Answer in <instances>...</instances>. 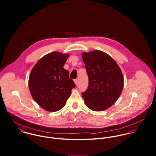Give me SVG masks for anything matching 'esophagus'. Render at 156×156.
<instances>
[{
  "mask_svg": "<svg viewBox=\"0 0 156 156\" xmlns=\"http://www.w3.org/2000/svg\"><path fill=\"white\" fill-rule=\"evenodd\" d=\"M74 82H75V84H76V85H77V84H78V80H77V79L74 80Z\"/></svg>",
  "mask_w": 156,
  "mask_h": 156,
  "instance_id": "1",
  "label": "esophagus"
}]
</instances>
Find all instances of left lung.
I'll return each mask as SVG.
<instances>
[{
    "mask_svg": "<svg viewBox=\"0 0 156 156\" xmlns=\"http://www.w3.org/2000/svg\"><path fill=\"white\" fill-rule=\"evenodd\" d=\"M83 62L88 76V86L82 93L90 109L102 111L114 104L121 94L124 78L115 61L100 50L83 52Z\"/></svg>",
    "mask_w": 156,
    "mask_h": 156,
    "instance_id": "left-lung-1",
    "label": "left lung"
}]
</instances>
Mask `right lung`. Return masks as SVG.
Here are the masks:
<instances>
[{"mask_svg": "<svg viewBox=\"0 0 156 156\" xmlns=\"http://www.w3.org/2000/svg\"><path fill=\"white\" fill-rule=\"evenodd\" d=\"M68 54L54 52L42 57L29 75V88L35 102L44 109L55 112L63 108L75 87L63 66Z\"/></svg>", "mask_w": 156, "mask_h": 156, "instance_id": "right-lung-1", "label": "right lung"}]
</instances>
